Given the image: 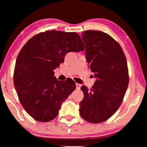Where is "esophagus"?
<instances>
[{
	"instance_id": "1",
	"label": "esophagus",
	"mask_w": 147,
	"mask_h": 147,
	"mask_svg": "<svg viewBox=\"0 0 147 147\" xmlns=\"http://www.w3.org/2000/svg\"><path fill=\"white\" fill-rule=\"evenodd\" d=\"M80 87H81V84L77 83H76V88H77V90H80Z\"/></svg>"
}]
</instances>
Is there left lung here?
I'll return each instance as SVG.
<instances>
[{"label": "left lung", "mask_w": 147, "mask_h": 147, "mask_svg": "<svg viewBox=\"0 0 147 147\" xmlns=\"http://www.w3.org/2000/svg\"><path fill=\"white\" fill-rule=\"evenodd\" d=\"M82 37L86 45L90 69L97 78L90 90L82 86L83 99L80 114L86 121L104 122L121 105L129 84L126 56L119 44L99 30H85Z\"/></svg>", "instance_id": "1"}]
</instances>
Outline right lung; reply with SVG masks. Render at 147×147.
<instances>
[{
    "mask_svg": "<svg viewBox=\"0 0 147 147\" xmlns=\"http://www.w3.org/2000/svg\"><path fill=\"white\" fill-rule=\"evenodd\" d=\"M84 50L75 32L51 30L34 35L16 58L13 83L23 108L40 122L55 118L63 102L76 88L73 80L58 81L53 70L64 63L69 52Z\"/></svg>",
    "mask_w": 147,
    "mask_h": 147,
    "instance_id": "right-lung-1",
    "label": "right lung"
}]
</instances>
